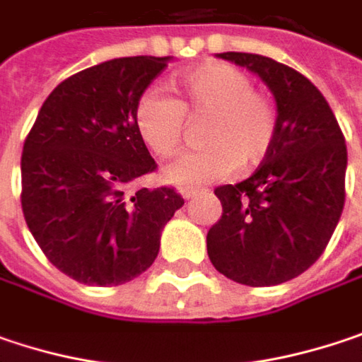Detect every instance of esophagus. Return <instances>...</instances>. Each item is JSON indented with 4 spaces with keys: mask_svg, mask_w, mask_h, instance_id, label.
<instances>
[{
    "mask_svg": "<svg viewBox=\"0 0 362 362\" xmlns=\"http://www.w3.org/2000/svg\"><path fill=\"white\" fill-rule=\"evenodd\" d=\"M199 194V189H181V195H183V199H192L194 195Z\"/></svg>",
    "mask_w": 362,
    "mask_h": 362,
    "instance_id": "1",
    "label": "esophagus"
}]
</instances>
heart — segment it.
<instances>
[{"label":"heart","mask_w":362,"mask_h":362,"mask_svg":"<svg viewBox=\"0 0 362 362\" xmlns=\"http://www.w3.org/2000/svg\"><path fill=\"white\" fill-rule=\"evenodd\" d=\"M181 100L160 88L140 94L136 129L158 156H170L183 140L187 115H208L204 150L185 152L163 168V179L185 189L228 177L239 163L255 167L270 154L278 134V113L270 98L235 65L210 62L185 71L175 82Z\"/></svg>","instance_id":"b5f03b06"}]
</instances>
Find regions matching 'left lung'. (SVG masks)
<instances>
[{
	"mask_svg": "<svg viewBox=\"0 0 362 362\" xmlns=\"http://www.w3.org/2000/svg\"><path fill=\"white\" fill-rule=\"evenodd\" d=\"M218 57L270 88L278 134L249 179L214 189L222 216L208 230V257L239 284H282L309 270L336 230L346 199L344 136L322 92L297 69L255 53Z\"/></svg>",
	"mask_w": 362,
	"mask_h": 362,
	"instance_id": "obj_1",
	"label": "left lung"
}]
</instances>
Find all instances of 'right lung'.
<instances>
[{"mask_svg": "<svg viewBox=\"0 0 362 362\" xmlns=\"http://www.w3.org/2000/svg\"><path fill=\"white\" fill-rule=\"evenodd\" d=\"M170 57H119L64 80L42 103L22 150V212L47 259L90 286H119L158 255L185 204L173 187H125L156 168L136 103Z\"/></svg>", "mask_w": 362, "mask_h": 362, "instance_id": "add662e5", "label": "right lung"}]
</instances>
